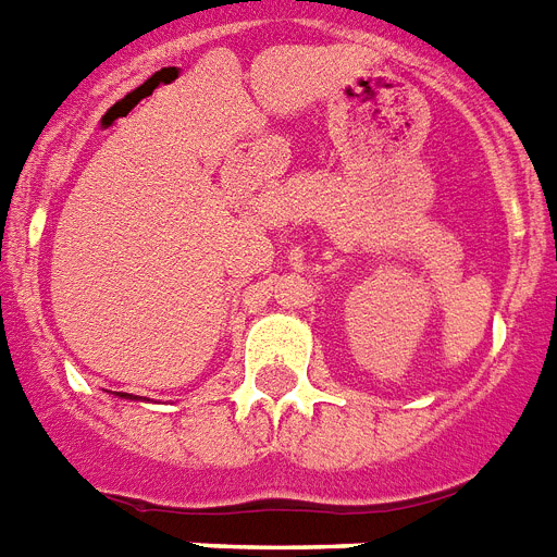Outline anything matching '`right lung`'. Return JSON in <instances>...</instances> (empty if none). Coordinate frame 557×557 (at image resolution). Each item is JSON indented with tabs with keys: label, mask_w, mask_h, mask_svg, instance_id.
Returning a JSON list of instances; mask_svg holds the SVG:
<instances>
[{
	"label": "right lung",
	"mask_w": 557,
	"mask_h": 557,
	"mask_svg": "<svg viewBox=\"0 0 557 557\" xmlns=\"http://www.w3.org/2000/svg\"><path fill=\"white\" fill-rule=\"evenodd\" d=\"M116 395H120V397H128V395H125V392H116Z\"/></svg>",
	"instance_id": "obj_1"
}]
</instances>
